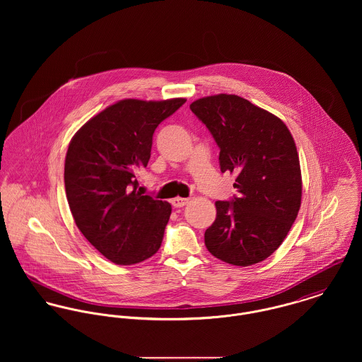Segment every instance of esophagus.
Returning <instances> with one entry per match:
<instances>
[{
	"label": "esophagus",
	"instance_id": "esophagus-1",
	"mask_svg": "<svg viewBox=\"0 0 362 362\" xmlns=\"http://www.w3.org/2000/svg\"><path fill=\"white\" fill-rule=\"evenodd\" d=\"M188 202H189V199H188V198L177 197V198H174V199L171 201V205L174 207H182L185 206V205H188Z\"/></svg>",
	"mask_w": 362,
	"mask_h": 362
}]
</instances>
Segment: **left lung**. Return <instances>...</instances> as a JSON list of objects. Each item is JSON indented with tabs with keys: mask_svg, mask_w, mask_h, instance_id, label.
<instances>
[{
	"mask_svg": "<svg viewBox=\"0 0 362 362\" xmlns=\"http://www.w3.org/2000/svg\"><path fill=\"white\" fill-rule=\"evenodd\" d=\"M192 112L220 148V170L237 173L240 197L217 201L205 231L207 251L250 266L269 258L287 237L301 206L303 180L294 138L274 114L237 95L195 100Z\"/></svg>",
	"mask_w": 362,
	"mask_h": 362,
	"instance_id": "left-lung-1",
	"label": "left lung"
}]
</instances>
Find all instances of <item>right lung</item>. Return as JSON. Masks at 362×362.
<instances>
[{
	"label": "right lung",
	"instance_id": "right-lung-1",
	"mask_svg": "<svg viewBox=\"0 0 362 362\" xmlns=\"http://www.w3.org/2000/svg\"><path fill=\"white\" fill-rule=\"evenodd\" d=\"M185 102L119 100L71 139L64 168L68 205L85 238L112 263H139L161 245L171 205L136 191V175L148 165L156 128Z\"/></svg>",
	"mask_w": 362,
	"mask_h": 362
}]
</instances>
